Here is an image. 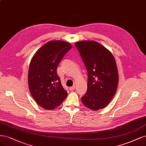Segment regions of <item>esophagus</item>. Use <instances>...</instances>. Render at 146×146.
<instances>
[{
	"label": "esophagus",
	"mask_w": 146,
	"mask_h": 146,
	"mask_svg": "<svg viewBox=\"0 0 146 146\" xmlns=\"http://www.w3.org/2000/svg\"><path fill=\"white\" fill-rule=\"evenodd\" d=\"M70 90H71V91H72V90H73L74 89H75V86H72V87H70Z\"/></svg>",
	"instance_id": "obj_1"
}]
</instances>
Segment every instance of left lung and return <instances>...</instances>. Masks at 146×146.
Returning a JSON list of instances; mask_svg holds the SVG:
<instances>
[{
  "instance_id": "8db88e82",
  "label": "left lung",
  "mask_w": 146,
  "mask_h": 146,
  "mask_svg": "<svg viewBox=\"0 0 146 146\" xmlns=\"http://www.w3.org/2000/svg\"><path fill=\"white\" fill-rule=\"evenodd\" d=\"M88 73L87 91L81 98L89 109L98 110L109 104L116 93L118 72L113 56L98 42L84 40L74 44Z\"/></svg>"
}]
</instances>
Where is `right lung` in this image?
I'll return each instance as SVG.
<instances>
[{
  "label": "right lung",
  "instance_id": "right-lung-1",
  "mask_svg": "<svg viewBox=\"0 0 146 146\" xmlns=\"http://www.w3.org/2000/svg\"><path fill=\"white\" fill-rule=\"evenodd\" d=\"M72 47L67 42L50 41L31 60L28 76L30 91L37 104L45 109H55L67 96L57 74V67Z\"/></svg>",
  "mask_w": 146,
  "mask_h": 146
}]
</instances>
